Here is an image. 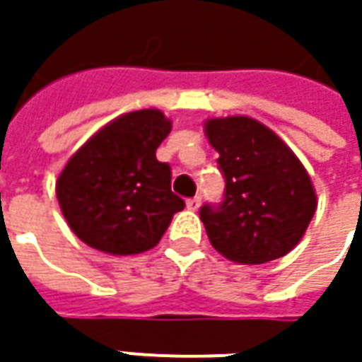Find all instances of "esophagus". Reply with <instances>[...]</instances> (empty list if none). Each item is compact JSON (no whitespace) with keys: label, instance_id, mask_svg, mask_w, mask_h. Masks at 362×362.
<instances>
[{"label":"esophagus","instance_id":"1","mask_svg":"<svg viewBox=\"0 0 362 362\" xmlns=\"http://www.w3.org/2000/svg\"><path fill=\"white\" fill-rule=\"evenodd\" d=\"M187 207L191 209V211H197V209L202 207V197H199V195H195V197L187 199Z\"/></svg>","mask_w":362,"mask_h":362}]
</instances>
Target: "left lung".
Wrapping results in <instances>:
<instances>
[{"instance_id":"obj_1","label":"left lung","mask_w":362,"mask_h":362,"mask_svg":"<svg viewBox=\"0 0 362 362\" xmlns=\"http://www.w3.org/2000/svg\"><path fill=\"white\" fill-rule=\"evenodd\" d=\"M219 153L223 199L199 209L207 238L238 264H266L286 256L316 211L310 177L294 153L264 124L247 117L207 120Z\"/></svg>"}]
</instances>
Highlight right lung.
<instances>
[{
  "mask_svg": "<svg viewBox=\"0 0 362 362\" xmlns=\"http://www.w3.org/2000/svg\"><path fill=\"white\" fill-rule=\"evenodd\" d=\"M171 132L159 110H136L106 124L58 177L68 226L90 247L129 256L155 247L185 202L171 191V167L155 157Z\"/></svg>",
  "mask_w": 362,
  "mask_h": 362,
  "instance_id": "1",
  "label": "right lung"
}]
</instances>
